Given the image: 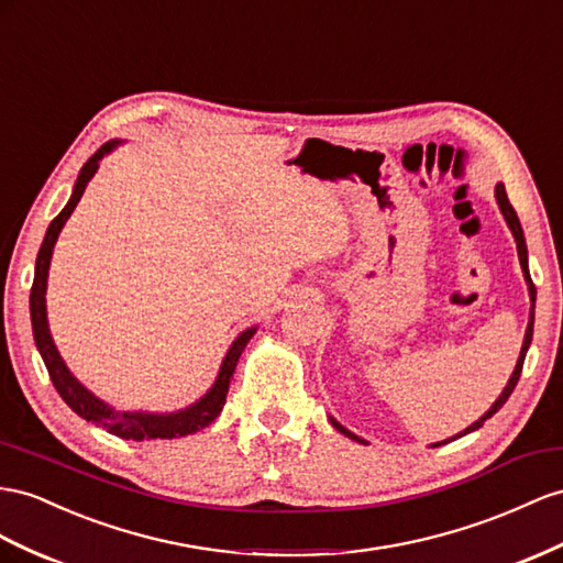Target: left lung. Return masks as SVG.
I'll list each match as a JSON object with an SVG mask.
<instances>
[{
	"instance_id": "1",
	"label": "left lung",
	"mask_w": 563,
	"mask_h": 563,
	"mask_svg": "<svg viewBox=\"0 0 563 563\" xmlns=\"http://www.w3.org/2000/svg\"><path fill=\"white\" fill-rule=\"evenodd\" d=\"M497 201H499V209H501V213H504V219H507V223H509V228H511V233H514V240H516V250H518V258H521V268H523V273H526V280H528V290H530V301H532V309H530V323H528V330H526V340H523V347H521V356H518V362H516V368H514V373H511V378H509V383H507V387H504V393L499 395V399L495 401L493 405V409H489L481 421H475L473 426H468L464 432H461V435H466V432H471V430H478L489 416H495L497 411H499V407L504 405V401L509 399V395L514 393V387H516V383H518V378H521V371H523V362H526V352H528V347H530V340H532V321H536V285H532V280H530V273H528V250H526V238H523V228H521V221H518V216H516V211H514V207H511V201H509V197H507V190H504V185L499 183L497 185ZM333 426L342 432V435H347L350 440H356V442H364L362 438H356L354 432H350L347 428H342L338 421H333ZM461 435H456V438H461ZM456 438H452V440H456ZM450 442V440H446ZM366 444V442H364ZM438 446V444H435Z\"/></svg>"
}]
</instances>
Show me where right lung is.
<instances>
[{
  "instance_id": "1",
  "label": "right lung",
  "mask_w": 563,
  "mask_h": 563,
  "mask_svg": "<svg viewBox=\"0 0 563 563\" xmlns=\"http://www.w3.org/2000/svg\"><path fill=\"white\" fill-rule=\"evenodd\" d=\"M113 147H117V142H107L88 158V164H85L82 170H80L78 183H76V190H74V195H70L68 205L64 207V211L56 216V219L47 228L45 242H42V247L37 252L35 280H33V287H31L33 335H35L37 350L42 354V362H45L49 378H52V383L56 387V393L62 395V399L80 416V419L102 426L107 432H111V435H117L121 440L142 442V440H156V438H162V440L183 438V435H190V432H197L201 428H207L216 419V416L221 413V409L225 405L230 378H233L242 350L247 347L250 338L254 335V328L244 330V333L233 342V347L228 350L219 378H216L211 390L205 397H201L197 405H192L190 409L178 411V413H168V416L128 413V411L125 413H117L113 409H109L104 401H99L92 393L85 390V387L74 376H70V371L66 368L64 358L59 356V352H56V347H54L52 335H49V328H47L45 292H47V273H49V258H52L54 242H56V238H59L64 223L68 221V216L74 213L76 205H78L82 192H85V187H88L90 178L95 176V170L99 166V158H102L107 152H111Z\"/></svg>"
}]
</instances>
